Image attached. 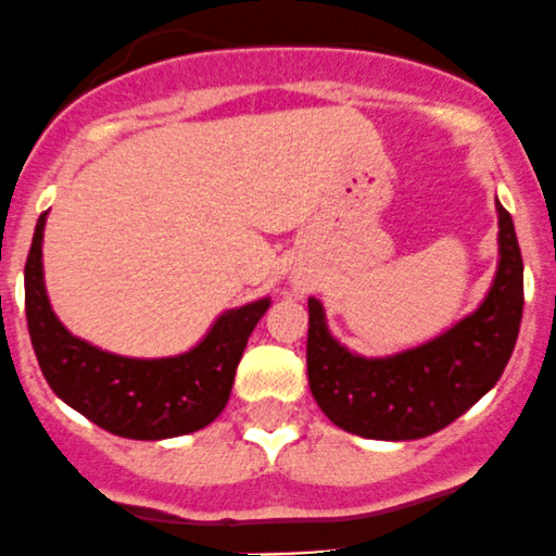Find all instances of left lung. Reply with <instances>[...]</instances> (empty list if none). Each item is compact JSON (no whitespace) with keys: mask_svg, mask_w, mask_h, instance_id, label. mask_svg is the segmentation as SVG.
Instances as JSON below:
<instances>
[{"mask_svg":"<svg viewBox=\"0 0 556 556\" xmlns=\"http://www.w3.org/2000/svg\"><path fill=\"white\" fill-rule=\"evenodd\" d=\"M501 263L490 295L439 339L384 361H366L330 339L309 299L306 374L325 417L346 433L414 441L454 422L501 379L519 336L525 279L514 220L497 204Z\"/></svg>","mask_w":556,"mask_h":556,"instance_id":"1","label":"left lung"}]
</instances>
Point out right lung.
<instances>
[{
	"label": "right lung",
	"instance_id": "add662e5",
	"mask_svg": "<svg viewBox=\"0 0 556 556\" xmlns=\"http://www.w3.org/2000/svg\"><path fill=\"white\" fill-rule=\"evenodd\" d=\"M42 212L26 257V325L45 382L72 408L123 439L159 441L206 428L226 408L237 366L268 299L223 314L195 350L164 361L110 355L59 323L42 285Z\"/></svg>",
	"mask_w": 556,
	"mask_h": 556
}]
</instances>
